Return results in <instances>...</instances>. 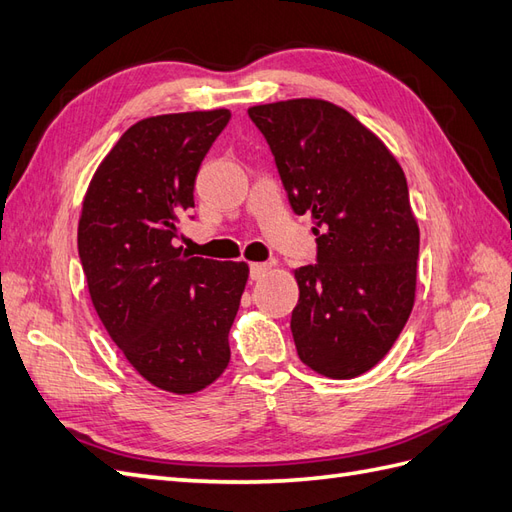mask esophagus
<instances>
[{
	"label": "esophagus",
	"instance_id": "esophagus-1",
	"mask_svg": "<svg viewBox=\"0 0 512 512\" xmlns=\"http://www.w3.org/2000/svg\"><path fill=\"white\" fill-rule=\"evenodd\" d=\"M269 269H271L269 263H254V265H249V278H252V280H260Z\"/></svg>",
	"mask_w": 512,
	"mask_h": 512
}]
</instances>
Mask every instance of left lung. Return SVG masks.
Wrapping results in <instances>:
<instances>
[{
  "label": "left lung",
  "instance_id": "left-lung-1",
  "mask_svg": "<svg viewBox=\"0 0 512 512\" xmlns=\"http://www.w3.org/2000/svg\"><path fill=\"white\" fill-rule=\"evenodd\" d=\"M295 215L315 219L317 263L295 269L291 332L302 363L350 380L376 367L415 304L419 228L400 162L323 99L252 106Z\"/></svg>",
  "mask_w": 512,
  "mask_h": 512
}]
</instances>
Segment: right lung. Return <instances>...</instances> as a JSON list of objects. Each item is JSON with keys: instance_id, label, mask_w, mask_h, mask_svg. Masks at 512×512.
Instances as JSON below:
<instances>
[{"instance_id": "obj_1", "label": "right lung", "mask_w": 512, "mask_h": 512, "mask_svg": "<svg viewBox=\"0 0 512 512\" xmlns=\"http://www.w3.org/2000/svg\"><path fill=\"white\" fill-rule=\"evenodd\" d=\"M228 121L230 110L219 108L134 123L82 204L78 252L99 319L147 382L178 395L226 371L249 273L245 263L186 256L173 245L195 206L199 165Z\"/></svg>"}]
</instances>
